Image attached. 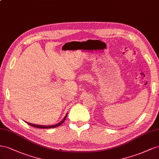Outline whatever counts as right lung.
Listing matches in <instances>:
<instances>
[{
	"instance_id": "obj_1",
	"label": "right lung",
	"mask_w": 159,
	"mask_h": 159,
	"mask_svg": "<svg viewBox=\"0 0 159 159\" xmlns=\"http://www.w3.org/2000/svg\"><path fill=\"white\" fill-rule=\"evenodd\" d=\"M67 116V114L66 115V116L64 117V119H63L60 122H58V123L54 125H50V126H43V125H34V124H32V123H29V122H26L27 124H28L29 125L31 126H34V127H36V128H40V129H52V128H55V127H57V126H59L60 125H61L63 122H65L66 118Z\"/></svg>"
}]
</instances>
